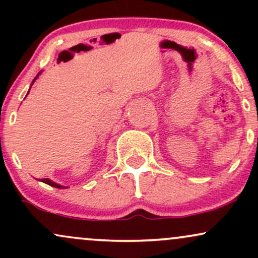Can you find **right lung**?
Listing matches in <instances>:
<instances>
[{
    "label": "right lung",
    "mask_w": 258,
    "mask_h": 258,
    "mask_svg": "<svg viewBox=\"0 0 258 258\" xmlns=\"http://www.w3.org/2000/svg\"><path fill=\"white\" fill-rule=\"evenodd\" d=\"M40 74H41V72L37 74V75H36V78H35L34 80H32V82H31V86L34 85V82H35V81H36V79L38 78V76H40ZM30 88H31V87H30ZM29 92H30V90H29ZM29 92H28V94H29ZM28 94H26V96H28ZM41 182L46 183V184H48V185H51V186H54V188H59V189H64V188H67V186H64V185H60V184H58V183L53 182V180L48 179V178H43V179H41Z\"/></svg>",
    "instance_id": "1"
}]
</instances>
